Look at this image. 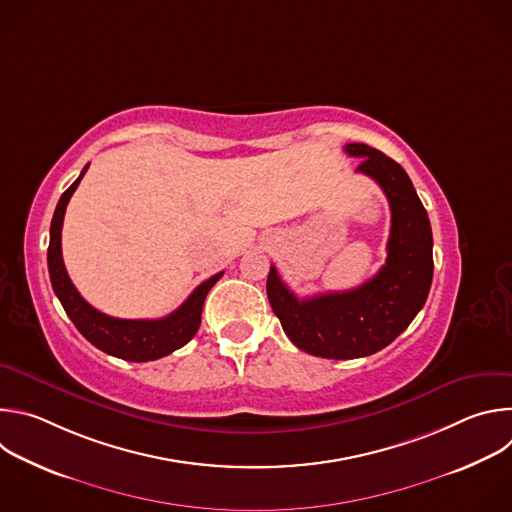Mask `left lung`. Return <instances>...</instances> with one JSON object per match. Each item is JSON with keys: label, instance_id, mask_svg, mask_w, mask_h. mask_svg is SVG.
Here are the masks:
<instances>
[{"label": "left lung", "instance_id": "obj_1", "mask_svg": "<svg viewBox=\"0 0 512 512\" xmlns=\"http://www.w3.org/2000/svg\"><path fill=\"white\" fill-rule=\"evenodd\" d=\"M360 158L358 172L371 176L391 206L387 261L375 277L348 291L296 298L275 265L267 298L283 332L300 350L322 358L369 356L391 344L423 308L433 277V239L427 212L407 172L367 143H346Z\"/></svg>", "mask_w": 512, "mask_h": 512}]
</instances>
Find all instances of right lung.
<instances>
[{
    "label": "right lung",
    "mask_w": 512,
    "mask_h": 512,
    "mask_svg": "<svg viewBox=\"0 0 512 512\" xmlns=\"http://www.w3.org/2000/svg\"><path fill=\"white\" fill-rule=\"evenodd\" d=\"M89 164L83 168L81 176L68 186V190L60 196L52 223H50V245H48V273L52 281V289L60 300L66 316L77 326V330L99 350L129 360V362H148L168 356L170 352L182 348L186 342L194 338L200 326L202 306L210 287L223 277V271L202 281L188 300L160 320H121L107 316L95 310L85 298L79 294L77 287L72 285L64 261H62V221L66 204L83 180Z\"/></svg>",
    "instance_id": "obj_1"
}]
</instances>
